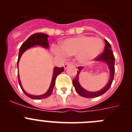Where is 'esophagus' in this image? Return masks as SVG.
I'll return each mask as SVG.
<instances>
[{"instance_id": "34e87169", "label": "esophagus", "mask_w": 132, "mask_h": 132, "mask_svg": "<svg viewBox=\"0 0 132 132\" xmlns=\"http://www.w3.org/2000/svg\"><path fill=\"white\" fill-rule=\"evenodd\" d=\"M71 65V63L70 62L65 63V64L64 65V69H67V67H68L69 66V65Z\"/></svg>"}]
</instances>
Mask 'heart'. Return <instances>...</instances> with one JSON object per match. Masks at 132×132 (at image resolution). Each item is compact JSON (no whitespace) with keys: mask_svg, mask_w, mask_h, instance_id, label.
I'll use <instances>...</instances> for the list:
<instances>
[{"mask_svg":"<svg viewBox=\"0 0 132 132\" xmlns=\"http://www.w3.org/2000/svg\"><path fill=\"white\" fill-rule=\"evenodd\" d=\"M103 49L104 44L101 39L82 36L65 39L61 45L59 53L65 56L77 55L80 63H87L98 57Z\"/></svg>","mask_w":132,"mask_h":132,"instance_id":"obj_1","label":"heart"}]
</instances>
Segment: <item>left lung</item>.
Returning <instances> with one entry per match:
<instances>
[{
    "label": "left lung",
    "mask_w": 132,
    "mask_h": 132,
    "mask_svg": "<svg viewBox=\"0 0 132 132\" xmlns=\"http://www.w3.org/2000/svg\"><path fill=\"white\" fill-rule=\"evenodd\" d=\"M105 42V47H104V50L103 53H101L98 57H96L94 60H96V61H104V62L106 63L108 65V67H109L110 70V80L107 85L105 87H104L101 90L96 92H89L87 91L86 90L84 89L80 85L79 82V75L80 73V71L82 69V67H78V71L76 77L73 80V84L74 85L75 90L77 93L80 95L81 96H83L85 98H95L98 97L99 96H101L102 94H104L106 91H108L109 88L111 87L112 81L114 80V72H115V68H114V65H115V57L113 54V52L112 51V47L110 44H109L108 41L106 39H104Z\"/></svg>",
    "instance_id": "1"
}]
</instances>
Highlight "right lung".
I'll list each match as a JSON object with an SVG mask.
<instances>
[{
    "label": "right lung",
    "mask_w": 132,
    "mask_h": 132,
    "mask_svg": "<svg viewBox=\"0 0 132 132\" xmlns=\"http://www.w3.org/2000/svg\"><path fill=\"white\" fill-rule=\"evenodd\" d=\"M47 38H48V36H47V34H45L43 33H36L32 34L31 36H30L25 42L23 43L22 45H21L20 49L19 51V55H18V61H17V66L18 67V62H19L20 59L22 55L23 54V53L25 52L26 50H28V49L30 48V47H34L35 45H39V46H42V47H45V48H48L49 43L48 40H47ZM63 71V67H55L54 70H53V77H52V82H51V85H50V88H49L48 90H47L45 94H42V95L36 96V95H31V94L27 93L24 90V88H22V87L20 80L19 78V75L18 74V82H19L20 86L21 88H22V91L24 92V94H25L27 96L30 97V98L36 99V100H40V99L45 98L48 97V96H50V95H51V94L52 93V91H53V87H54L55 86V83L56 78H57V77L61 73H62Z\"/></svg>",
    "instance_id": "add662e5"
}]
</instances>
